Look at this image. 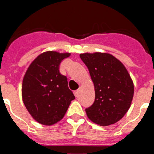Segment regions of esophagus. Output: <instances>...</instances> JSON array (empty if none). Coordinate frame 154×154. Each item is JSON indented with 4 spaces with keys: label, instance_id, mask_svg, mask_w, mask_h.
<instances>
[{
    "label": "esophagus",
    "instance_id": "1",
    "mask_svg": "<svg viewBox=\"0 0 154 154\" xmlns=\"http://www.w3.org/2000/svg\"><path fill=\"white\" fill-rule=\"evenodd\" d=\"M79 92V90H75L74 91V95H75V97H77V96H78Z\"/></svg>",
    "mask_w": 154,
    "mask_h": 154
}]
</instances>
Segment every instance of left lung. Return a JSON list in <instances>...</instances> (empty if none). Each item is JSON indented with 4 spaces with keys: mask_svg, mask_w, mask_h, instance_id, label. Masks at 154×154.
Returning <instances> with one entry per match:
<instances>
[{
    "mask_svg": "<svg viewBox=\"0 0 154 154\" xmlns=\"http://www.w3.org/2000/svg\"><path fill=\"white\" fill-rule=\"evenodd\" d=\"M90 73L96 97L85 109L87 116L100 126L116 123L130 109L134 93L133 81L124 65L108 53L81 54Z\"/></svg>",
    "mask_w": 154,
    "mask_h": 154,
    "instance_id": "left-lung-1",
    "label": "left lung"
}]
</instances>
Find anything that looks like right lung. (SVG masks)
<instances>
[{"label": "right lung", "mask_w": 154, "mask_h": 154, "mask_svg": "<svg viewBox=\"0 0 154 154\" xmlns=\"http://www.w3.org/2000/svg\"><path fill=\"white\" fill-rule=\"evenodd\" d=\"M70 53L46 51L37 57L24 75L22 98L24 106L39 123L52 125L64 117L75 99L68 87L67 77L59 65Z\"/></svg>", "instance_id": "1"}]
</instances>
